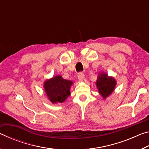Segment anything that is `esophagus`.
Segmentation results:
<instances>
[{"label":"esophagus","instance_id":"1","mask_svg":"<svg viewBox=\"0 0 149 149\" xmlns=\"http://www.w3.org/2000/svg\"><path fill=\"white\" fill-rule=\"evenodd\" d=\"M77 77H78V79H79V81H84V78H85V75L84 74H83V73L80 72V73H79V74H78Z\"/></svg>","mask_w":149,"mask_h":149}]
</instances>
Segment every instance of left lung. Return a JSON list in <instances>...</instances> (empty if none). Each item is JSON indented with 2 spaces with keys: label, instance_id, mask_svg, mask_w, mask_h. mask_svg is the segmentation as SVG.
<instances>
[{
  "label": "left lung",
  "instance_id": "obj_1",
  "mask_svg": "<svg viewBox=\"0 0 149 149\" xmlns=\"http://www.w3.org/2000/svg\"><path fill=\"white\" fill-rule=\"evenodd\" d=\"M116 84V80L114 77L109 76L103 72L99 73L96 81L98 91L103 99H107L114 92Z\"/></svg>",
  "mask_w": 149,
  "mask_h": 149
}]
</instances>
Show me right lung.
<instances>
[{"label":"right lung","instance_id":"right-lung-1","mask_svg":"<svg viewBox=\"0 0 149 149\" xmlns=\"http://www.w3.org/2000/svg\"><path fill=\"white\" fill-rule=\"evenodd\" d=\"M72 81L64 79L61 75H56L44 82L43 87L48 99L52 104L64 102L70 95Z\"/></svg>","mask_w":149,"mask_h":149}]
</instances>
